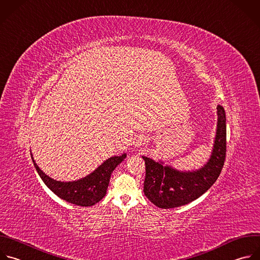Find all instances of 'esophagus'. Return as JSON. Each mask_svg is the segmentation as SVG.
Wrapping results in <instances>:
<instances>
[{
    "label": "esophagus",
    "instance_id": "34e87169",
    "mask_svg": "<svg viewBox=\"0 0 260 260\" xmlns=\"http://www.w3.org/2000/svg\"><path fill=\"white\" fill-rule=\"evenodd\" d=\"M143 143H144V138H143V137L140 136V137H138V138L136 139V145H139V146H140V145H142Z\"/></svg>",
    "mask_w": 260,
    "mask_h": 260
}]
</instances>
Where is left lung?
I'll use <instances>...</instances> for the list:
<instances>
[{"instance_id": "obj_1", "label": "left lung", "mask_w": 260, "mask_h": 260, "mask_svg": "<svg viewBox=\"0 0 260 260\" xmlns=\"http://www.w3.org/2000/svg\"><path fill=\"white\" fill-rule=\"evenodd\" d=\"M217 127L209 160L200 169L180 171L162 161L143 157L145 197L159 208L170 209L186 205L208 190L217 180L225 160L226 119L221 106L217 107Z\"/></svg>"}]
</instances>
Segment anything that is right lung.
Returning <instances> with one entry per match:
<instances>
[{"label":"right lung","instance_id":"right-lung-1","mask_svg":"<svg viewBox=\"0 0 260 260\" xmlns=\"http://www.w3.org/2000/svg\"><path fill=\"white\" fill-rule=\"evenodd\" d=\"M34 165L44 183L60 199L82 207L93 206L107 194L111 175L117 166L127 157L126 153L114 155L103 162L92 173L75 181H57L45 174L36 164Z\"/></svg>","mask_w":260,"mask_h":260}]
</instances>
